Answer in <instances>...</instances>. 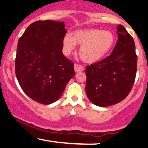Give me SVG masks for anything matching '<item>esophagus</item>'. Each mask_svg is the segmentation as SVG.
Masks as SVG:
<instances>
[{
    "instance_id": "esophagus-1",
    "label": "esophagus",
    "mask_w": 148,
    "mask_h": 148,
    "mask_svg": "<svg viewBox=\"0 0 148 148\" xmlns=\"http://www.w3.org/2000/svg\"><path fill=\"white\" fill-rule=\"evenodd\" d=\"M84 70V68L83 66L80 65V64H74V71H75V72H83Z\"/></svg>"
}]
</instances>
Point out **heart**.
Listing matches in <instances>:
<instances>
[{"label":"heart","instance_id":"heart-1","mask_svg":"<svg viewBox=\"0 0 148 148\" xmlns=\"http://www.w3.org/2000/svg\"><path fill=\"white\" fill-rule=\"evenodd\" d=\"M62 47L65 53H69L75 47L81 45L79 56L84 62L95 63L102 60L114 47L115 37L110 31H103L97 28L78 30L64 35Z\"/></svg>","mask_w":148,"mask_h":148}]
</instances>
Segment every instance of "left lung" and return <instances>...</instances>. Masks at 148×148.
Masks as SVG:
<instances>
[{"instance_id": "1", "label": "left lung", "mask_w": 148, "mask_h": 148, "mask_svg": "<svg viewBox=\"0 0 148 148\" xmlns=\"http://www.w3.org/2000/svg\"><path fill=\"white\" fill-rule=\"evenodd\" d=\"M118 40L109 56L87 66L86 92L88 99L101 107L123 101L135 81L137 56L134 39L122 25L117 26Z\"/></svg>"}]
</instances>
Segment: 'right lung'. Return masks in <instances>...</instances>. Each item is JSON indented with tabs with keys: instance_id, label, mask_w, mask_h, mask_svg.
Instances as JSON below:
<instances>
[{
	"instance_id": "1",
	"label": "right lung",
	"mask_w": 148,
	"mask_h": 148,
	"mask_svg": "<svg viewBox=\"0 0 148 148\" xmlns=\"http://www.w3.org/2000/svg\"><path fill=\"white\" fill-rule=\"evenodd\" d=\"M62 21H37L18 40L15 59L16 79L30 98L42 104L57 101L75 75L74 62L62 52L67 30Z\"/></svg>"
}]
</instances>
